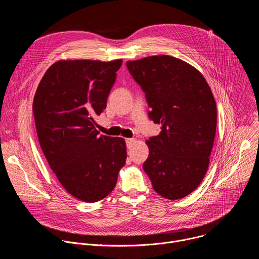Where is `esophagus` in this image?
<instances>
[{"label": "esophagus", "mask_w": 259, "mask_h": 259, "mask_svg": "<svg viewBox=\"0 0 259 259\" xmlns=\"http://www.w3.org/2000/svg\"><path fill=\"white\" fill-rule=\"evenodd\" d=\"M134 141H135V139H134V138H126L127 146H128V147H131V146H132V144L134 143Z\"/></svg>", "instance_id": "34e87169"}]
</instances>
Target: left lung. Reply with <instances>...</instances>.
<instances>
[{
    "label": "left lung",
    "instance_id": "left-lung-1",
    "mask_svg": "<svg viewBox=\"0 0 259 259\" xmlns=\"http://www.w3.org/2000/svg\"><path fill=\"white\" fill-rule=\"evenodd\" d=\"M145 93L149 117L161 125L146 140L149 158L143 170L154 190L169 200L193 193L204 179L216 133V102L202 73L169 55L127 61Z\"/></svg>",
    "mask_w": 259,
    "mask_h": 259
}]
</instances>
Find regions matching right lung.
I'll return each instance as SVG.
<instances>
[{
	"mask_svg": "<svg viewBox=\"0 0 259 259\" xmlns=\"http://www.w3.org/2000/svg\"><path fill=\"white\" fill-rule=\"evenodd\" d=\"M122 61H56L33 97L36 134L50 168L68 194L87 203L112 193L126 163L125 139L100 135L94 120L106 107Z\"/></svg>",
	"mask_w": 259,
	"mask_h": 259,
	"instance_id": "obj_1",
	"label": "right lung"
}]
</instances>
